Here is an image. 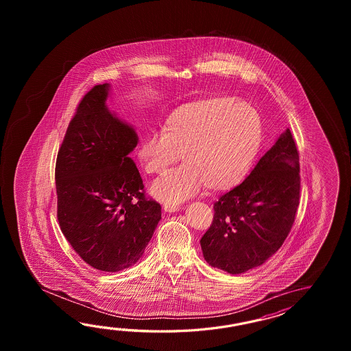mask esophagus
Wrapping results in <instances>:
<instances>
[{
    "label": "esophagus",
    "instance_id": "obj_1",
    "mask_svg": "<svg viewBox=\"0 0 351 351\" xmlns=\"http://www.w3.org/2000/svg\"><path fill=\"white\" fill-rule=\"evenodd\" d=\"M165 212H169V213H174V212H178L180 210V206H165Z\"/></svg>",
    "mask_w": 351,
    "mask_h": 351
}]
</instances>
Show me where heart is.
<instances>
[{
    "label": "heart",
    "instance_id": "heart-1",
    "mask_svg": "<svg viewBox=\"0 0 351 351\" xmlns=\"http://www.w3.org/2000/svg\"><path fill=\"white\" fill-rule=\"evenodd\" d=\"M260 112L246 101L212 97L182 105L165 120L163 132H153L138 145L136 157L144 172L165 173L150 188L167 206H176L198 193L206 184L222 192L246 177L260 149Z\"/></svg>",
    "mask_w": 351,
    "mask_h": 351
}]
</instances>
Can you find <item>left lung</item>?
I'll return each mask as SVG.
<instances>
[{"mask_svg":"<svg viewBox=\"0 0 351 351\" xmlns=\"http://www.w3.org/2000/svg\"><path fill=\"white\" fill-rule=\"evenodd\" d=\"M298 199V152L286 129L250 176L215 203L201 239L204 260L232 275L261 266L291 231Z\"/></svg>","mask_w":351,"mask_h":351,"instance_id":"8db88e82","label":"left lung"}]
</instances>
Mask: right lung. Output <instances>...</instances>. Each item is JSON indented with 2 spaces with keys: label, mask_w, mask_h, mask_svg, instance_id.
Instances as JSON below:
<instances>
[{
  "label": "right lung",
  "mask_w": 351,
  "mask_h": 351,
  "mask_svg": "<svg viewBox=\"0 0 351 351\" xmlns=\"http://www.w3.org/2000/svg\"><path fill=\"white\" fill-rule=\"evenodd\" d=\"M110 84L82 97L56 159L60 228L94 269L118 272L139 261L162 218L160 204L144 195L130 153L134 128L106 106Z\"/></svg>",
  "instance_id": "right-lung-1"
}]
</instances>
